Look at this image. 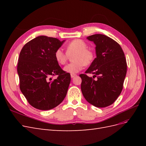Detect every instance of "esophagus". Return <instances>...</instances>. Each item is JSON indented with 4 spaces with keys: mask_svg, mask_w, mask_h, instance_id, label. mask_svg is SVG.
<instances>
[{
    "mask_svg": "<svg viewBox=\"0 0 146 146\" xmlns=\"http://www.w3.org/2000/svg\"><path fill=\"white\" fill-rule=\"evenodd\" d=\"M76 76H77L76 74H70V77H71V78H74L75 77H76Z\"/></svg>",
    "mask_w": 146,
    "mask_h": 146,
    "instance_id": "34e87169",
    "label": "esophagus"
}]
</instances>
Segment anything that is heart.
Masks as SVG:
<instances>
[{
  "mask_svg": "<svg viewBox=\"0 0 146 146\" xmlns=\"http://www.w3.org/2000/svg\"><path fill=\"white\" fill-rule=\"evenodd\" d=\"M66 53L58 48L54 53L55 61L61 65H64L68 61L69 56H72L74 62L68 64L64 68L65 72L76 74L83 68L85 65H89L94 60V53L88 48L87 44L82 39H74L66 46Z\"/></svg>",
  "mask_w": 146,
  "mask_h": 146,
  "instance_id": "heart-1",
  "label": "heart"
}]
</instances>
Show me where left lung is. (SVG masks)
Instances as JSON below:
<instances>
[{
	"mask_svg": "<svg viewBox=\"0 0 146 146\" xmlns=\"http://www.w3.org/2000/svg\"><path fill=\"white\" fill-rule=\"evenodd\" d=\"M96 44V58L90 68L82 74L81 90L91 105L104 108L113 104L121 93L127 73V62L121 47L106 35L95 34L87 38ZM92 73L96 80L88 77Z\"/></svg>",
	"mask_w": 146,
	"mask_h": 146,
	"instance_id": "left-lung-1",
	"label": "left lung"
}]
</instances>
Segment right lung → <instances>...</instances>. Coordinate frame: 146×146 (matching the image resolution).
Instances as JSON below:
<instances>
[{"mask_svg": "<svg viewBox=\"0 0 146 146\" xmlns=\"http://www.w3.org/2000/svg\"><path fill=\"white\" fill-rule=\"evenodd\" d=\"M64 42L39 36L26 43L20 52L17 68L20 90L35 108H54L62 102L67 94L70 75L64 71L54 58L55 50ZM55 75L57 78L52 80Z\"/></svg>", "mask_w": 146, "mask_h": 146, "instance_id": "obj_1", "label": "right lung"}]
</instances>
